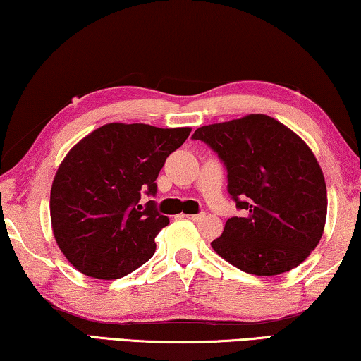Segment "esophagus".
<instances>
[{"label": "esophagus", "mask_w": 361, "mask_h": 361, "mask_svg": "<svg viewBox=\"0 0 361 361\" xmlns=\"http://www.w3.org/2000/svg\"><path fill=\"white\" fill-rule=\"evenodd\" d=\"M206 217V214H191V215H186V219L192 220V222H201V220Z\"/></svg>", "instance_id": "obj_1"}]
</instances>
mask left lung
<instances>
[{"label": "left lung", "mask_w": 361, "mask_h": 361, "mask_svg": "<svg viewBox=\"0 0 361 361\" xmlns=\"http://www.w3.org/2000/svg\"><path fill=\"white\" fill-rule=\"evenodd\" d=\"M228 171V192L243 217L225 224L211 246L240 271L279 276L300 266L318 246L327 191L313 150L276 118L251 113L197 128Z\"/></svg>", "instance_id": "left-lung-1"}]
</instances>
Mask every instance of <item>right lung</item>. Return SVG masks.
<instances>
[{"label": "right lung", "instance_id": "add662e5", "mask_svg": "<svg viewBox=\"0 0 361 361\" xmlns=\"http://www.w3.org/2000/svg\"><path fill=\"white\" fill-rule=\"evenodd\" d=\"M191 128L109 123L80 139L63 159L50 192L58 248L84 276L125 277L155 252L169 217L142 207L141 192H157L159 171Z\"/></svg>", "mask_w": 361, "mask_h": 361}]
</instances>
